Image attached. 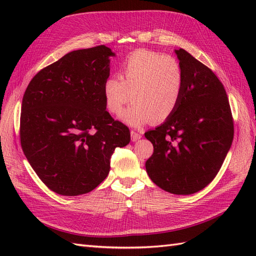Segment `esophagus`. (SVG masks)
Listing matches in <instances>:
<instances>
[{
  "instance_id": "34e87169",
  "label": "esophagus",
  "mask_w": 256,
  "mask_h": 256,
  "mask_svg": "<svg viewBox=\"0 0 256 256\" xmlns=\"http://www.w3.org/2000/svg\"><path fill=\"white\" fill-rule=\"evenodd\" d=\"M140 138H142V135H140V133H138L135 131H131V140L132 142H136V140H138Z\"/></svg>"
}]
</instances>
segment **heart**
Listing matches in <instances>:
<instances>
[{
    "mask_svg": "<svg viewBox=\"0 0 256 256\" xmlns=\"http://www.w3.org/2000/svg\"><path fill=\"white\" fill-rule=\"evenodd\" d=\"M184 74L180 64L170 55L136 50L120 64V77L111 76L103 82L108 111L118 116L130 100L134 104L121 118L132 126H142L150 120L162 122L170 118L180 100Z\"/></svg>",
    "mask_w": 256,
    "mask_h": 256,
    "instance_id": "b5f03b06",
    "label": "heart"
}]
</instances>
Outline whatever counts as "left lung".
Listing matches in <instances>:
<instances>
[{
	"mask_svg": "<svg viewBox=\"0 0 256 256\" xmlns=\"http://www.w3.org/2000/svg\"><path fill=\"white\" fill-rule=\"evenodd\" d=\"M175 54L184 74L176 110L145 133L154 153L145 167L156 186L175 194H192L214 180L233 140V120L224 84L182 48Z\"/></svg>",
	"mask_w": 256,
	"mask_h": 256,
	"instance_id": "left-lung-1",
	"label": "left lung"
}]
</instances>
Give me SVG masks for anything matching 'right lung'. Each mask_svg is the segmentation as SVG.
Here are the masks:
<instances>
[{
    "label": "right lung",
    "mask_w": 256,
    "mask_h": 256,
    "mask_svg": "<svg viewBox=\"0 0 256 256\" xmlns=\"http://www.w3.org/2000/svg\"><path fill=\"white\" fill-rule=\"evenodd\" d=\"M114 56L104 45L68 52L42 69L25 91L22 148L54 192H90L108 175L114 150L131 140L128 126L106 111L103 82Z\"/></svg>",
    "instance_id": "obj_1"
}]
</instances>
